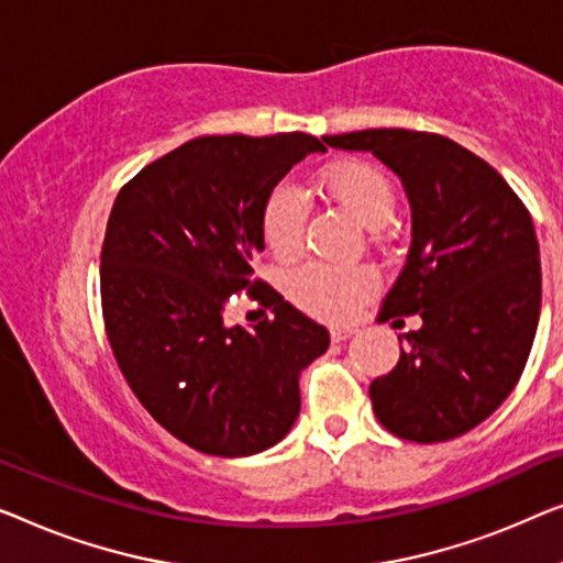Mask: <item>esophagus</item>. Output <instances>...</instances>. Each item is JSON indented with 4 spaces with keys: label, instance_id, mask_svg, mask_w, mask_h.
Wrapping results in <instances>:
<instances>
[{
    "label": "esophagus",
    "instance_id": "obj_1",
    "mask_svg": "<svg viewBox=\"0 0 563 563\" xmlns=\"http://www.w3.org/2000/svg\"><path fill=\"white\" fill-rule=\"evenodd\" d=\"M354 331H357V329H354V327H344V323H342V327H331V329H329L331 342H346V339L354 336Z\"/></svg>",
    "mask_w": 563,
    "mask_h": 563
}]
</instances>
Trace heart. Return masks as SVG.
I'll use <instances>...</instances> for the list:
<instances>
[{
  "instance_id": "1",
  "label": "heart",
  "mask_w": 563,
  "mask_h": 563,
  "mask_svg": "<svg viewBox=\"0 0 563 563\" xmlns=\"http://www.w3.org/2000/svg\"><path fill=\"white\" fill-rule=\"evenodd\" d=\"M316 188L344 209L357 224L379 229L398 209V194L387 173L364 161L327 165L316 176ZM306 199L296 186L278 184L260 209V236L275 260L298 257L306 232ZM377 288V273L369 265L331 267L303 265L288 275V296L303 311L319 319H346Z\"/></svg>"
}]
</instances>
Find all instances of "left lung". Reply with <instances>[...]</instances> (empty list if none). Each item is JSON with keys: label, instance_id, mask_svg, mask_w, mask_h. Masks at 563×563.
<instances>
[{"label": "left lung", "instance_id": "left-lung-1", "mask_svg": "<svg viewBox=\"0 0 563 563\" xmlns=\"http://www.w3.org/2000/svg\"><path fill=\"white\" fill-rule=\"evenodd\" d=\"M323 142L372 153L398 173L413 213L406 267L377 321L418 313L423 327L400 336L398 364L372 379L377 421L416 443L462 437L503 406L533 346V219L493 165L441 134L362 130Z\"/></svg>", "mask_w": 563, "mask_h": 563}]
</instances>
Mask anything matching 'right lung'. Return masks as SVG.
<instances>
[{
  "label": "right lung",
  "mask_w": 563,
  "mask_h": 563,
  "mask_svg": "<svg viewBox=\"0 0 563 563\" xmlns=\"http://www.w3.org/2000/svg\"><path fill=\"white\" fill-rule=\"evenodd\" d=\"M321 140L209 134L170 150L117 194L101 244V311L126 385L165 431L211 456L278 443L300 410L298 375L329 331L255 278L260 209ZM247 291L276 313L227 328Z\"/></svg>",
  "instance_id": "1"
}]
</instances>
